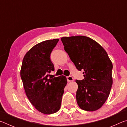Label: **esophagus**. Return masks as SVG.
Listing matches in <instances>:
<instances>
[{"label":"esophagus","mask_w":127,"mask_h":127,"mask_svg":"<svg viewBox=\"0 0 127 127\" xmlns=\"http://www.w3.org/2000/svg\"><path fill=\"white\" fill-rule=\"evenodd\" d=\"M67 81L68 82H72L73 81V78L72 76H68L67 77Z\"/></svg>","instance_id":"esophagus-1"}]
</instances>
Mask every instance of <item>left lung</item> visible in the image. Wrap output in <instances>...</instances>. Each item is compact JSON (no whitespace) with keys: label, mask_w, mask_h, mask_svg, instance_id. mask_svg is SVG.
Returning a JSON list of instances; mask_svg holds the SVG:
<instances>
[{"label":"left lung","mask_w":127,"mask_h":127,"mask_svg":"<svg viewBox=\"0 0 127 127\" xmlns=\"http://www.w3.org/2000/svg\"><path fill=\"white\" fill-rule=\"evenodd\" d=\"M61 40L77 69L83 70L84 79L76 80V100L86 111L97 110L106 101L113 84V64L105 49L87 36L63 37Z\"/></svg>","instance_id":"left-lung-1"}]
</instances>
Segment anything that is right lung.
I'll use <instances>...</instances> for the list:
<instances>
[{"label":"right lung","mask_w":127,"mask_h":127,"mask_svg":"<svg viewBox=\"0 0 127 127\" xmlns=\"http://www.w3.org/2000/svg\"><path fill=\"white\" fill-rule=\"evenodd\" d=\"M59 39L48 40L35 45L23 59L21 77L26 94L36 110L44 114L57 113L61 108L65 76L48 78V73L54 70L50 54Z\"/></svg>","instance_id":"right-lung-1"}]
</instances>
